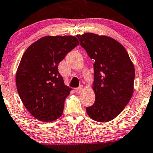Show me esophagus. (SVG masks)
I'll use <instances>...</instances> for the list:
<instances>
[{"label":"esophagus","mask_w":153,"mask_h":153,"mask_svg":"<svg viewBox=\"0 0 153 153\" xmlns=\"http://www.w3.org/2000/svg\"><path fill=\"white\" fill-rule=\"evenodd\" d=\"M82 90H83V86H82V85H80V86L78 87V88L75 89V91L77 92V93H80V92L81 91H82Z\"/></svg>","instance_id":"esophagus-1"}]
</instances>
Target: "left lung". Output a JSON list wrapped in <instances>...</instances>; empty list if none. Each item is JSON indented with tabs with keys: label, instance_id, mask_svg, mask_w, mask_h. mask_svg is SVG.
<instances>
[{
	"label": "left lung",
	"instance_id": "1",
	"mask_svg": "<svg viewBox=\"0 0 153 153\" xmlns=\"http://www.w3.org/2000/svg\"><path fill=\"white\" fill-rule=\"evenodd\" d=\"M80 44L94 59V104L86 108L89 117L108 122L124 109L132 97L135 68L123 46L107 36L78 34Z\"/></svg>",
	"mask_w": 153,
	"mask_h": 153
}]
</instances>
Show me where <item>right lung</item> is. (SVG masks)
<instances>
[{
  "mask_svg": "<svg viewBox=\"0 0 153 153\" xmlns=\"http://www.w3.org/2000/svg\"><path fill=\"white\" fill-rule=\"evenodd\" d=\"M78 44L73 36H46L22 55L16 73L17 90L25 108L36 119L51 122L62 115L71 88L64 84L58 65Z\"/></svg>",
  "mask_w": 153,
  "mask_h": 153,
  "instance_id": "obj_1",
  "label": "right lung"
}]
</instances>
